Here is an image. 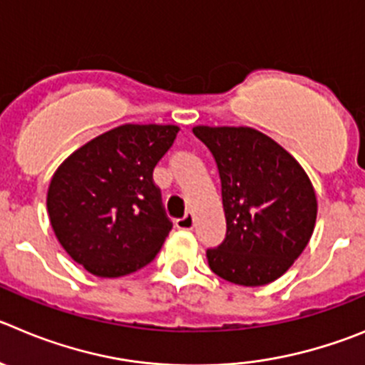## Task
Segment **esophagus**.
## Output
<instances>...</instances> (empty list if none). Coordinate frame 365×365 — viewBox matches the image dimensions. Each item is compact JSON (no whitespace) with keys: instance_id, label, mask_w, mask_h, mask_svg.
Wrapping results in <instances>:
<instances>
[{"instance_id":"esophagus-1","label":"esophagus","mask_w":365,"mask_h":365,"mask_svg":"<svg viewBox=\"0 0 365 365\" xmlns=\"http://www.w3.org/2000/svg\"><path fill=\"white\" fill-rule=\"evenodd\" d=\"M175 227H176V229H180V230H190V229H192V227H194L192 214L187 212L185 216L180 217V220H176L175 221Z\"/></svg>"}]
</instances>
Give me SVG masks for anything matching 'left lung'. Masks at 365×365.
Here are the masks:
<instances>
[{"label":"left lung","instance_id":"obj_1","mask_svg":"<svg viewBox=\"0 0 365 365\" xmlns=\"http://www.w3.org/2000/svg\"><path fill=\"white\" fill-rule=\"evenodd\" d=\"M221 180L227 234L207 248L210 270L241 286L281 277L308 245L317 220L312 182L297 160L252 128L198 125Z\"/></svg>","mask_w":365,"mask_h":365}]
</instances>
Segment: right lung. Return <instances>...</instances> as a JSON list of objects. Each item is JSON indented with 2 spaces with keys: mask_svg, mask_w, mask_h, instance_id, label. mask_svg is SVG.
Listing matches in <instances>:
<instances>
[{
  "mask_svg": "<svg viewBox=\"0 0 365 365\" xmlns=\"http://www.w3.org/2000/svg\"><path fill=\"white\" fill-rule=\"evenodd\" d=\"M176 125L125 124L68 156L48 187L50 223L73 261L98 277L151 263L173 229L153 180Z\"/></svg>",
  "mask_w": 365,
  "mask_h": 365,
  "instance_id": "obj_1",
  "label": "right lung"
}]
</instances>
